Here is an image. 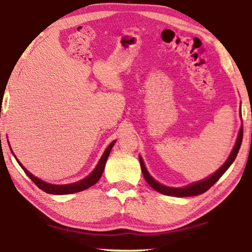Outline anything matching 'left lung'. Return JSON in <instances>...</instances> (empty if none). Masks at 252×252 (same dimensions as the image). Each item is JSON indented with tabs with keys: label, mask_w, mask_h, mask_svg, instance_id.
Instances as JSON below:
<instances>
[{
	"label": "left lung",
	"mask_w": 252,
	"mask_h": 252,
	"mask_svg": "<svg viewBox=\"0 0 252 252\" xmlns=\"http://www.w3.org/2000/svg\"><path fill=\"white\" fill-rule=\"evenodd\" d=\"M243 134H244V130H243V126H242V127H240V130H239V134H238V137H237L236 144H235V146L233 148V152L231 153V155H229V157L225 161V163H224L215 174L209 176V178L206 179V180L197 182V183H192V184L186 186V187H181V189H173V187H168V186L161 185L160 183H158L157 181H155L151 175H149L148 171L145 168V164H144L142 158L140 157L141 169H142L144 178H145L147 183L151 185L155 190L161 192V194H163V195L174 196V197H189V196H196V195L203 194V192L207 191L212 185H215L217 183L219 179H220L221 176L224 173H225V171L229 168V165L233 163L235 158H236V156H237L240 145H242Z\"/></svg>",
	"instance_id": "1"
}]
</instances>
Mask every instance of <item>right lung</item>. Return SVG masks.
Listing matches in <instances>:
<instances>
[{"instance_id": "add662e5", "label": "right lung", "mask_w": 252, "mask_h": 252, "mask_svg": "<svg viewBox=\"0 0 252 252\" xmlns=\"http://www.w3.org/2000/svg\"><path fill=\"white\" fill-rule=\"evenodd\" d=\"M116 141H114L112 143H110V145L106 148L105 153L103 154V156H101L100 160L98 164L96 165V168L94 169V171L92 173H91L88 178L83 179L82 181H79L77 183H73V184H67V185H54V184H49L46 183V182L42 181L40 179H37L36 176L32 175L28 170H27L23 164H21L18 160L17 162L19 163V165L23 170L25 171V173L29 176L30 180L33 182V183L39 187L40 189H42L43 191L47 192V194H53V195H68V194H73V192H78V191H81L89 189L92 185L96 184L98 182V180L100 179L101 174L104 172V169H105V164L107 161V158H108L110 151L112 146L115 145Z\"/></svg>"}]
</instances>
